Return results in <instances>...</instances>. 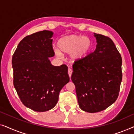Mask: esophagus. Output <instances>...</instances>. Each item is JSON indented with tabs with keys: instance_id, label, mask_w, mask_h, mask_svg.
Returning <instances> with one entry per match:
<instances>
[{
	"instance_id": "1",
	"label": "esophagus",
	"mask_w": 134,
	"mask_h": 134,
	"mask_svg": "<svg viewBox=\"0 0 134 134\" xmlns=\"http://www.w3.org/2000/svg\"><path fill=\"white\" fill-rule=\"evenodd\" d=\"M72 70L71 68H69L68 69V74H69V77H71V75H72Z\"/></svg>"
}]
</instances>
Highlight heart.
<instances>
[{
  "label": "heart",
  "instance_id": "b5f03b06",
  "mask_svg": "<svg viewBox=\"0 0 134 134\" xmlns=\"http://www.w3.org/2000/svg\"><path fill=\"white\" fill-rule=\"evenodd\" d=\"M58 49H54V54L61 58L62 53L69 54L72 61H79L87 56L93 47L92 40L88 36L80 35H69L60 38L57 43Z\"/></svg>",
  "mask_w": 134,
  "mask_h": 134
}]
</instances>
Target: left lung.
<instances>
[{
  "instance_id": "1",
  "label": "left lung",
  "mask_w": 134,
  "mask_h": 134,
  "mask_svg": "<svg viewBox=\"0 0 134 134\" xmlns=\"http://www.w3.org/2000/svg\"><path fill=\"white\" fill-rule=\"evenodd\" d=\"M94 52L72 66L79 107L89 113L104 110L118 98L122 80V58L110 38L94 34Z\"/></svg>"
}]
</instances>
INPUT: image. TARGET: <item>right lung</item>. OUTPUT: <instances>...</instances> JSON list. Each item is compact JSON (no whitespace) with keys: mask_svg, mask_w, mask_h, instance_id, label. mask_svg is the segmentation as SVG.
<instances>
[{"mask_svg":"<svg viewBox=\"0 0 134 134\" xmlns=\"http://www.w3.org/2000/svg\"><path fill=\"white\" fill-rule=\"evenodd\" d=\"M52 31L25 36L12 57L13 84L21 102L36 111H46L57 103L60 90L69 81L66 65L53 66Z\"/></svg>","mask_w":134,"mask_h":134,"instance_id":"add662e5","label":"right lung"}]
</instances>
